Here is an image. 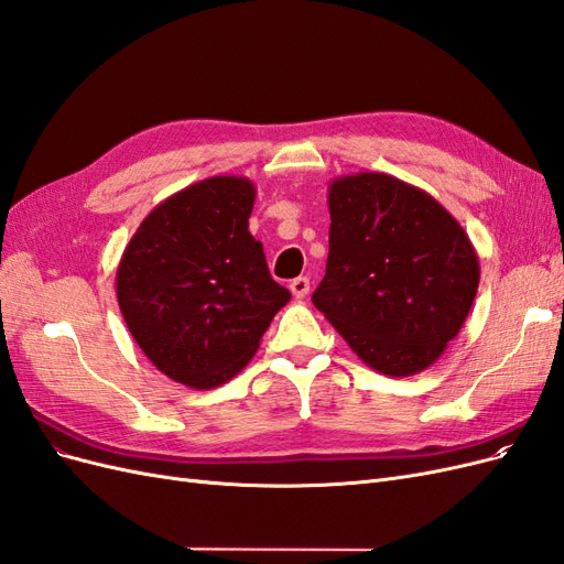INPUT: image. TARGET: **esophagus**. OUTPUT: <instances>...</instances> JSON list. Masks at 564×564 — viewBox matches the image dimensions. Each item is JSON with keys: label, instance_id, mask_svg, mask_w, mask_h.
Wrapping results in <instances>:
<instances>
[{"label": "esophagus", "instance_id": "1", "mask_svg": "<svg viewBox=\"0 0 564 564\" xmlns=\"http://www.w3.org/2000/svg\"><path fill=\"white\" fill-rule=\"evenodd\" d=\"M289 289H292V294L296 299H305L311 294V280L308 278H296V280H292V284H289Z\"/></svg>", "mask_w": 564, "mask_h": 564}]
</instances>
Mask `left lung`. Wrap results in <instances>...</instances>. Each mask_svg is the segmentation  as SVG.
<instances>
[{
    "instance_id": "8db88e82",
    "label": "left lung",
    "mask_w": 564,
    "mask_h": 564,
    "mask_svg": "<svg viewBox=\"0 0 564 564\" xmlns=\"http://www.w3.org/2000/svg\"><path fill=\"white\" fill-rule=\"evenodd\" d=\"M327 272L313 303L357 357L388 377L431 367L480 284L468 235L437 199L388 174L329 185Z\"/></svg>"
}]
</instances>
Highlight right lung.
I'll return each instance as SVG.
<instances>
[{"instance_id":"obj_1","label":"right lung","mask_w":564,"mask_h":564,"mask_svg":"<svg viewBox=\"0 0 564 564\" xmlns=\"http://www.w3.org/2000/svg\"><path fill=\"white\" fill-rule=\"evenodd\" d=\"M253 197L240 176L185 187L145 216L119 261L117 301L133 340L183 386L230 381L292 299L249 232Z\"/></svg>"}]
</instances>
